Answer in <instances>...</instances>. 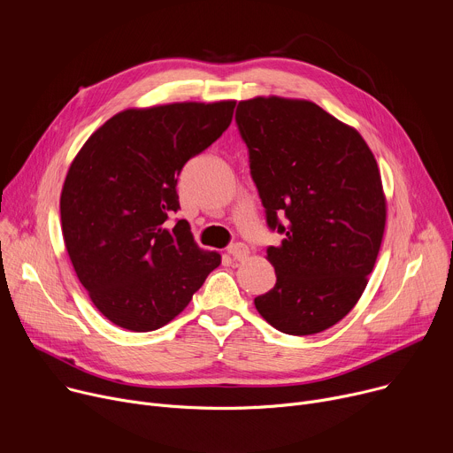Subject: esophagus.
I'll return each mask as SVG.
<instances>
[{"instance_id": "obj_1", "label": "esophagus", "mask_w": 453, "mask_h": 453, "mask_svg": "<svg viewBox=\"0 0 453 453\" xmlns=\"http://www.w3.org/2000/svg\"><path fill=\"white\" fill-rule=\"evenodd\" d=\"M227 252H229V256L233 257L234 262H242L243 257H247L249 249H247L243 243H233V245L227 249Z\"/></svg>"}]
</instances>
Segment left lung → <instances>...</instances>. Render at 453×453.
I'll list each match as a JSON object with an SVG mask.
<instances>
[{"label": "left lung", "instance_id": "1", "mask_svg": "<svg viewBox=\"0 0 453 453\" xmlns=\"http://www.w3.org/2000/svg\"><path fill=\"white\" fill-rule=\"evenodd\" d=\"M236 123L267 224L285 234L265 256L276 285L254 306L283 334L325 332L358 303L380 252L387 201L376 159L357 128L310 100H242Z\"/></svg>", "mask_w": 453, "mask_h": 453}]
</instances>
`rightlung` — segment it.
<instances>
[{
  "mask_svg": "<svg viewBox=\"0 0 453 453\" xmlns=\"http://www.w3.org/2000/svg\"><path fill=\"white\" fill-rule=\"evenodd\" d=\"M236 102L131 107L109 118L70 165L60 227L72 265L112 325L152 332L175 319L222 256L193 240L179 210L184 163L217 142Z\"/></svg>",
  "mask_w": 453,
  "mask_h": 453,
  "instance_id": "right-lung-1",
  "label": "right lung"
}]
</instances>
